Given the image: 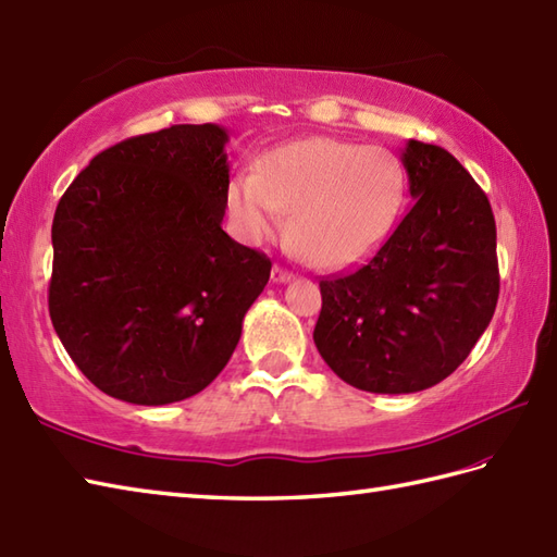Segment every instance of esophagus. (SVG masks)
Listing matches in <instances>:
<instances>
[{
  "mask_svg": "<svg viewBox=\"0 0 557 557\" xmlns=\"http://www.w3.org/2000/svg\"><path fill=\"white\" fill-rule=\"evenodd\" d=\"M293 278H295L293 271H288V269H283L278 264H274V269H271V281H274V283H288Z\"/></svg>",
  "mask_w": 557,
  "mask_h": 557,
  "instance_id": "esophagus-1",
  "label": "esophagus"
}]
</instances>
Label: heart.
<instances>
[{
	"label": "heart",
	"instance_id": "heart-1",
	"mask_svg": "<svg viewBox=\"0 0 557 557\" xmlns=\"http://www.w3.org/2000/svg\"><path fill=\"white\" fill-rule=\"evenodd\" d=\"M405 202V171L393 152L341 138H305L267 152L257 174L233 178L228 212L245 238L283 231L312 267L338 271L374 255Z\"/></svg>",
	"mask_w": 557,
	"mask_h": 557
}]
</instances>
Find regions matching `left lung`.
I'll return each mask as SVG.
<instances>
[{"label":"left lung","mask_w":557,"mask_h":557,"mask_svg":"<svg viewBox=\"0 0 557 557\" xmlns=\"http://www.w3.org/2000/svg\"><path fill=\"white\" fill-rule=\"evenodd\" d=\"M412 207L352 274L321 278L314 345L350 386L417 393L450 376L496 312V219L486 193L438 145L400 154Z\"/></svg>","instance_id":"1"}]
</instances>
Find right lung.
<instances>
[{
    "mask_svg": "<svg viewBox=\"0 0 557 557\" xmlns=\"http://www.w3.org/2000/svg\"><path fill=\"white\" fill-rule=\"evenodd\" d=\"M228 133L181 123L97 154L54 212L49 317L97 388L169 405L212 383L269 281L221 228Z\"/></svg>",
    "mask_w": 557,
    "mask_h": 557,
    "instance_id": "add662e5",
    "label": "right lung"
}]
</instances>
